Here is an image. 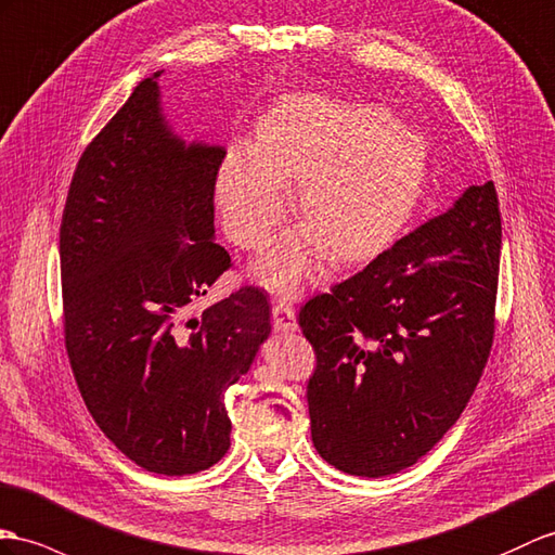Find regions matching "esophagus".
<instances>
[{"label": "esophagus", "instance_id": "esophagus-1", "mask_svg": "<svg viewBox=\"0 0 555 555\" xmlns=\"http://www.w3.org/2000/svg\"><path fill=\"white\" fill-rule=\"evenodd\" d=\"M273 327L278 332H296L299 330V322H296V310L287 301H275L273 304Z\"/></svg>", "mask_w": 555, "mask_h": 555}]
</instances>
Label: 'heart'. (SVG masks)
<instances>
[{
  "instance_id": "b5f03b06",
  "label": "heart",
  "mask_w": 555,
  "mask_h": 555,
  "mask_svg": "<svg viewBox=\"0 0 555 555\" xmlns=\"http://www.w3.org/2000/svg\"><path fill=\"white\" fill-rule=\"evenodd\" d=\"M426 143L384 107L294 96L256 129V147H231L216 176L225 235L240 249H263L289 211L310 231L289 233L256 266L266 287L299 292L315 273L322 242L344 261L384 249L408 221L422 188Z\"/></svg>"
}]
</instances>
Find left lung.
<instances>
[{
    "mask_svg": "<svg viewBox=\"0 0 555 555\" xmlns=\"http://www.w3.org/2000/svg\"><path fill=\"white\" fill-rule=\"evenodd\" d=\"M502 214L492 181L315 294L306 398L324 462L382 478L416 464L462 416L494 341Z\"/></svg>",
    "mask_w": 555,
    "mask_h": 555,
    "instance_id": "8db88e82",
    "label": "left lung"
}]
</instances>
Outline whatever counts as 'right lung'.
<instances>
[{
	"mask_svg": "<svg viewBox=\"0 0 555 555\" xmlns=\"http://www.w3.org/2000/svg\"><path fill=\"white\" fill-rule=\"evenodd\" d=\"M145 77L79 155L61 219L63 339L87 410L115 448L191 476L231 448L225 390L270 334L263 289L188 306L231 268L214 237L223 147L185 145Z\"/></svg>",
	"mask_w": 555,
	"mask_h": 555,
	"instance_id": "1",
	"label": "right lung"
}]
</instances>
